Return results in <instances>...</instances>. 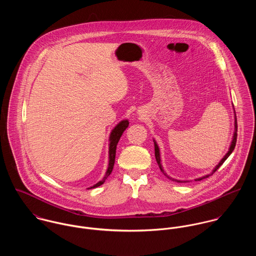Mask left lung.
<instances>
[{
	"label": "left lung",
	"mask_w": 256,
	"mask_h": 256,
	"mask_svg": "<svg viewBox=\"0 0 256 256\" xmlns=\"http://www.w3.org/2000/svg\"><path fill=\"white\" fill-rule=\"evenodd\" d=\"M234 136H232V140L230 142V148H228V151L227 153H226V155L223 157V159L219 162V164L214 168V170H212V172L211 174H206V176H201V178H196V180H201L202 178H208L209 176H211V174H213L216 170H218L221 166H222V164L227 160L228 157L232 154V152L234 151V146H236V136H238V124H236V112H234ZM154 142V147H155V158H156V161H157V163H158V166H159V168H160V170L161 172L168 178H170L172 180H174V182H188V180H176V178H172L170 176H168L167 174H166V172L163 169V167H162V164H161V157H160V150H159V147H158V144L156 143L155 140H153Z\"/></svg>",
	"instance_id": "obj_1"
}]
</instances>
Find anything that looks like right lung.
I'll return each instance as SVG.
<instances>
[{
    "instance_id": "1",
    "label": "right lung",
    "mask_w": 256,
    "mask_h": 256,
    "mask_svg": "<svg viewBox=\"0 0 256 256\" xmlns=\"http://www.w3.org/2000/svg\"><path fill=\"white\" fill-rule=\"evenodd\" d=\"M128 120H124L122 122H120L114 128L111 132L110 138H109V164H108V169L106 170V174L104 176V178L98 182L96 184H94L91 188H88V190L90 188H94L97 186H100L101 184H103L105 182V180H107V178L111 174L113 168H114V158H116V145L118 142L120 140L122 134H124V132L126 130V128L128 126Z\"/></svg>"
}]
</instances>
